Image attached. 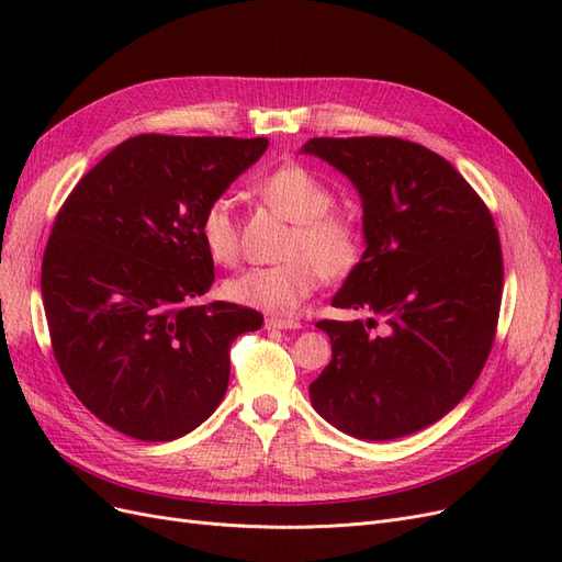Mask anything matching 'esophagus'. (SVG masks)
Wrapping results in <instances>:
<instances>
[{
	"label": "esophagus",
	"mask_w": 562,
	"mask_h": 562,
	"mask_svg": "<svg viewBox=\"0 0 562 562\" xmlns=\"http://www.w3.org/2000/svg\"><path fill=\"white\" fill-rule=\"evenodd\" d=\"M265 328L267 330H297L300 323L291 321V318H265Z\"/></svg>",
	"instance_id": "34e87169"
}]
</instances>
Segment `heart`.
Returning <instances> with one entry per match:
<instances>
[{"label": "heart", "instance_id": "obj_1", "mask_svg": "<svg viewBox=\"0 0 562 562\" xmlns=\"http://www.w3.org/2000/svg\"><path fill=\"white\" fill-rule=\"evenodd\" d=\"M267 206L291 220L285 260L274 267H248L225 281V295L250 310L288 316L300 310L321 279H345L361 258V232L349 217L333 213V194L302 166H281L260 184ZM199 239L211 258L232 265L239 255V223L229 196L213 199L201 213Z\"/></svg>", "mask_w": 562, "mask_h": 562}]
</instances>
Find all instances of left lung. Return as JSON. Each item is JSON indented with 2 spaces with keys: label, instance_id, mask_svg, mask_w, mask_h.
<instances>
[{
  "label": "left lung",
  "instance_id": "8db88e82",
  "mask_svg": "<svg viewBox=\"0 0 562 562\" xmlns=\"http://www.w3.org/2000/svg\"><path fill=\"white\" fill-rule=\"evenodd\" d=\"M302 155L349 178L366 250L333 297L368 318L318 321L333 359L314 411L361 440H394L448 415L479 380L502 302V246L473 187L436 151L401 138H312Z\"/></svg>",
  "mask_w": 562,
  "mask_h": 562
}]
</instances>
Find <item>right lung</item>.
<instances>
[{
	"instance_id": "right-lung-1",
	"label": "right lung",
	"mask_w": 562,
	"mask_h": 562,
	"mask_svg": "<svg viewBox=\"0 0 562 562\" xmlns=\"http://www.w3.org/2000/svg\"><path fill=\"white\" fill-rule=\"evenodd\" d=\"M267 145L135 135L63 203L42 262L50 345L75 396L108 427L176 440L225 398L229 347L262 314L192 304L215 279L199 220Z\"/></svg>"
}]
</instances>
